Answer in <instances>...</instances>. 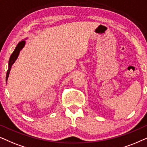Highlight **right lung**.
<instances>
[{"label":"right lung","mask_w":147,"mask_h":147,"mask_svg":"<svg viewBox=\"0 0 147 147\" xmlns=\"http://www.w3.org/2000/svg\"><path fill=\"white\" fill-rule=\"evenodd\" d=\"M24 45H25V41H21V42H19V44L17 45V46L16 47V48L15 49L14 52H13L12 54H11V57H10V58H9V67H8V70H7V75H6V81H7V79H8V77H9L10 70H11V66H12L13 64L14 63L15 61L16 60V59L17 58V57H18L19 52H20V50L23 48Z\"/></svg>","instance_id":"1"}]
</instances>
